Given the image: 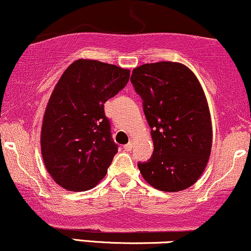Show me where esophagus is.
<instances>
[{"mask_svg":"<svg viewBox=\"0 0 251 251\" xmlns=\"http://www.w3.org/2000/svg\"><path fill=\"white\" fill-rule=\"evenodd\" d=\"M124 148H125V151H131L132 148H133V141H129L128 144H126L125 146H124Z\"/></svg>","mask_w":251,"mask_h":251,"instance_id":"esophagus-1","label":"esophagus"}]
</instances>
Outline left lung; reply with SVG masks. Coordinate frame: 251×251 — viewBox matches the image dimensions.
Segmentation results:
<instances>
[{"instance_id": "left-lung-1", "label": "left lung", "mask_w": 251, "mask_h": 251, "mask_svg": "<svg viewBox=\"0 0 251 251\" xmlns=\"http://www.w3.org/2000/svg\"><path fill=\"white\" fill-rule=\"evenodd\" d=\"M131 82L144 100L154 144L151 160L138 163L142 177L161 191L190 188L204 173L212 148L211 115L201 84L189 67L173 61L139 66Z\"/></svg>"}]
</instances>
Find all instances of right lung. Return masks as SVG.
I'll use <instances>...</instances> for the list:
<instances>
[{
    "label": "right lung",
    "instance_id": "obj_1",
    "mask_svg": "<svg viewBox=\"0 0 251 251\" xmlns=\"http://www.w3.org/2000/svg\"><path fill=\"white\" fill-rule=\"evenodd\" d=\"M128 80V69L90 59L76 60L59 78L44 113L40 147L47 171L63 189L87 191L106 175L118 146L104 103Z\"/></svg>",
    "mask_w": 251,
    "mask_h": 251
}]
</instances>
